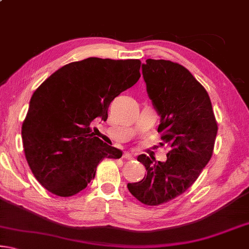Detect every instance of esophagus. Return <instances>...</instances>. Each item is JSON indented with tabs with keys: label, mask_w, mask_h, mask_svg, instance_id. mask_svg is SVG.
<instances>
[{
	"label": "esophagus",
	"mask_w": 249,
	"mask_h": 249,
	"mask_svg": "<svg viewBox=\"0 0 249 249\" xmlns=\"http://www.w3.org/2000/svg\"><path fill=\"white\" fill-rule=\"evenodd\" d=\"M123 158H124V159L132 160V159H134V156H133L132 154H129V153H124V154H123Z\"/></svg>",
	"instance_id": "34e87169"
}]
</instances>
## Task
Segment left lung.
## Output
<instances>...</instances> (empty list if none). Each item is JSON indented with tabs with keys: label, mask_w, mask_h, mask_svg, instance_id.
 <instances>
[{
	"label": "left lung",
	"mask_w": 249,
	"mask_h": 249,
	"mask_svg": "<svg viewBox=\"0 0 249 249\" xmlns=\"http://www.w3.org/2000/svg\"><path fill=\"white\" fill-rule=\"evenodd\" d=\"M142 69L147 93L160 116V144L170 150L163 162L153 156H138L147 175L127 188L142 203L159 205L195 183L212 157L217 123L208 92L183 66L147 59Z\"/></svg>",
	"instance_id": "8db88e82"
}]
</instances>
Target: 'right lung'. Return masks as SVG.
<instances>
[{
    "instance_id": "obj_1",
    "label": "right lung",
    "mask_w": 249,
    "mask_h": 249,
    "mask_svg": "<svg viewBox=\"0 0 249 249\" xmlns=\"http://www.w3.org/2000/svg\"><path fill=\"white\" fill-rule=\"evenodd\" d=\"M141 60L87 58L66 65L37 88L22 126L25 157L38 182L59 196H71L94 179L104 158L122 150L92 132L107 121L108 105L141 78Z\"/></svg>"
}]
</instances>
